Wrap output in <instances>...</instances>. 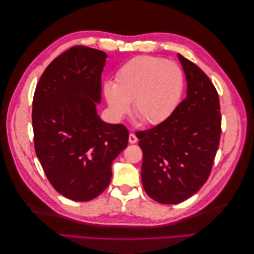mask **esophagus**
I'll use <instances>...</instances> for the list:
<instances>
[{"label":"esophagus","instance_id":"esophagus-1","mask_svg":"<svg viewBox=\"0 0 254 254\" xmlns=\"http://www.w3.org/2000/svg\"><path fill=\"white\" fill-rule=\"evenodd\" d=\"M128 140H129V143L134 144V143L137 142V137H136L133 133H130V134H129V137H128Z\"/></svg>","mask_w":254,"mask_h":254}]
</instances>
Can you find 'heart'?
Here are the masks:
<instances>
[{
	"mask_svg": "<svg viewBox=\"0 0 254 254\" xmlns=\"http://www.w3.org/2000/svg\"><path fill=\"white\" fill-rule=\"evenodd\" d=\"M184 87L181 68L171 61L137 56L123 64L115 74V83L106 81L103 91L115 120L130 110L148 125H158L171 117L178 106Z\"/></svg>",
	"mask_w": 254,
	"mask_h": 254,
	"instance_id": "1",
	"label": "heart"
}]
</instances>
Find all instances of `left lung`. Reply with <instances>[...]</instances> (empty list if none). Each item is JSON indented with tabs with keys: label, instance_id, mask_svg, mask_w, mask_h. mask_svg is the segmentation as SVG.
Wrapping results in <instances>:
<instances>
[{
	"label": "left lung",
	"instance_id": "8db88e82",
	"mask_svg": "<svg viewBox=\"0 0 254 254\" xmlns=\"http://www.w3.org/2000/svg\"><path fill=\"white\" fill-rule=\"evenodd\" d=\"M188 81L187 97L166 121L137 131L143 151L142 183L163 204L193 196L207 180L219 146L221 115L217 91L200 67L178 54Z\"/></svg>",
	"mask_w": 254,
	"mask_h": 254
}]
</instances>
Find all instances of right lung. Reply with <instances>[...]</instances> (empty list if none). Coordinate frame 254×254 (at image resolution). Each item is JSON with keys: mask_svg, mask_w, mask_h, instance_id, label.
Returning a JSON list of instances; mask_svg holds the SVG:
<instances>
[{"mask_svg": "<svg viewBox=\"0 0 254 254\" xmlns=\"http://www.w3.org/2000/svg\"><path fill=\"white\" fill-rule=\"evenodd\" d=\"M103 51L73 47L54 59L37 84L33 99L36 155L58 193L89 201L109 186L113 160L128 145L122 124L98 117Z\"/></svg>", "mask_w": 254, "mask_h": 254, "instance_id": "add662e5", "label": "right lung"}]
</instances>
